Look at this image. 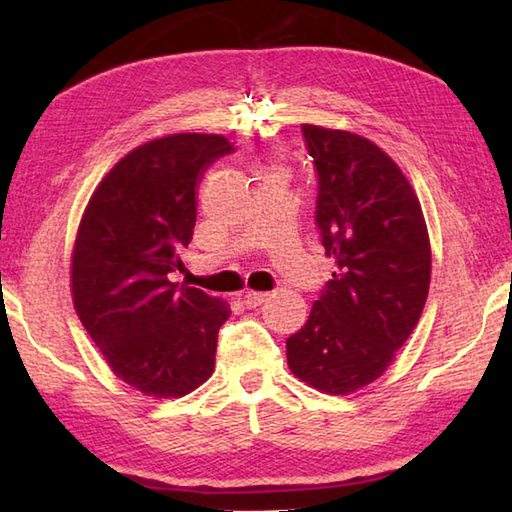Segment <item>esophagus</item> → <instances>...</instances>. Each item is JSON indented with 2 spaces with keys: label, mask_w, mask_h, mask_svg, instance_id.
Returning a JSON list of instances; mask_svg holds the SVG:
<instances>
[{
  "label": "esophagus",
  "mask_w": 512,
  "mask_h": 512,
  "mask_svg": "<svg viewBox=\"0 0 512 512\" xmlns=\"http://www.w3.org/2000/svg\"><path fill=\"white\" fill-rule=\"evenodd\" d=\"M266 299H268L266 292H246V295L242 297V303L246 308H257V306H262Z\"/></svg>",
  "instance_id": "34e87169"
}]
</instances>
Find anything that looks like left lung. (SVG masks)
Returning a JSON list of instances; mask_svg holds the SVG:
<instances>
[{"label":"left lung","instance_id":"obj_1","mask_svg":"<svg viewBox=\"0 0 512 512\" xmlns=\"http://www.w3.org/2000/svg\"><path fill=\"white\" fill-rule=\"evenodd\" d=\"M317 171L314 224L334 262L310 317L288 336L292 374L350 394L385 372L427 301L431 248L420 202L372 140L301 125Z\"/></svg>","mask_w":512,"mask_h":512}]
</instances>
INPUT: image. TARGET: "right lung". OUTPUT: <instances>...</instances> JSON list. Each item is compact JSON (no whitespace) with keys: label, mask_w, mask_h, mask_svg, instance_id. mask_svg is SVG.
<instances>
[{"label":"right lung","mask_w":512,"mask_h":512,"mask_svg":"<svg viewBox=\"0 0 512 512\" xmlns=\"http://www.w3.org/2000/svg\"><path fill=\"white\" fill-rule=\"evenodd\" d=\"M235 147L215 134H176L134 149L85 209L72 255V297L112 372L154 398H178L213 374L226 303L178 286L198 187Z\"/></svg>","instance_id":"add662e5"}]
</instances>
